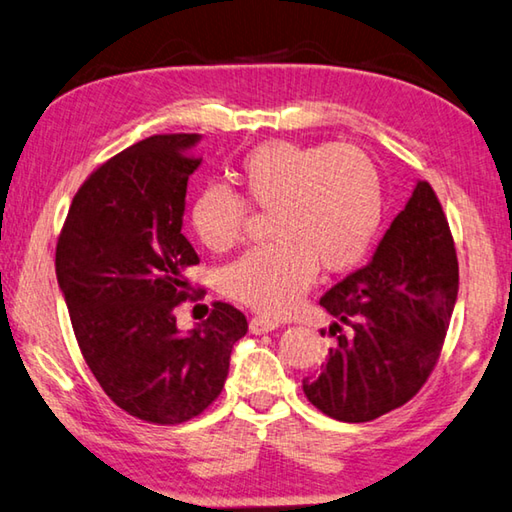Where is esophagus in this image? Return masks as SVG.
<instances>
[{"label":"esophagus","mask_w":512,"mask_h":512,"mask_svg":"<svg viewBox=\"0 0 512 512\" xmlns=\"http://www.w3.org/2000/svg\"><path fill=\"white\" fill-rule=\"evenodd\" d=\"M277 327H280V324H277L275 320H266V318H262V315H255V318L248 322V329L253 336H262V333L275 331Z\"/></svg>","instance_id":"esophagus-1"}]
</instances>
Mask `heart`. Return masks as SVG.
Here are the masks:
<instances>
[{
	"mask_svg": "<svg viewBox=\"0 0 512 512\" xmlns=\"http://www.w3.org/2000/svg\"><path fill=\"white\" fill-rule=\"evenodd\" d=\"M239 179L248 199L273 210L275 244L248 250L221 271V291L264 315L293 309L315 277L356 266L385 212L383 179L367 152L349 143L271 141L250 150ZM248 206L228 185L210 183L192 203L201 244L224 253L244 232Z\"/></svg>",
	"mask_w": 512,
	"mask_h": 512,
	"instance_id": "heart-1",
	"label": "heart"
}]
</instances>
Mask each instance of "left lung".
Here are the masks:
<instances>
[{
	"instance_id": "8db88e82",
	"label": "left lung",
	"mask_w": 512,
	"mask_h": 512,
	"mask_svg": "<svg viewBox=\"0 0 512 512\" xmlns=\"http://www.w3.org/2000/svg\"><path fill=\"white\" fill-rule=\"evenodd\" d=\"M457 293L448 219L430 183L416 181L369 264L322 295L338 342L320 374L302 383L306 398L345 423L405 405L439 360Z\"/></svg>"
}]
</instances>
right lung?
Listing matches in <instances>:
<instances>
[{
  "label": "right lung",
  "mask_w": 512,
  "mask_h": 512,
  "mask_svg": "<svg viewBox=\"0 0 512 512\" xmlns=\"http://www.w3.org/2000/svg\"><path fill=\"white\" fill-rule=\"evenodd\" d=\"M201 134L150 136L102 163L78 190L55 250V275L82 356L120 410L147 423L199 416L224 389L248 322L215 302L208 320L176 327L199 264L181 232Z\"/></svg>",
  "instance_id": "obj_1"
}]
</instances>
